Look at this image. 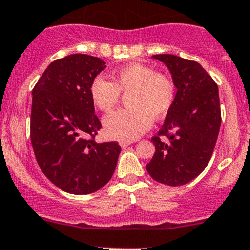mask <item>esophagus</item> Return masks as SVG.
I'll list each match as a JSON object with an SVG mask.
<instances>
[{
    "instance_id": "1",
    "label": "esophagus",
    "mask_w": 250,
    "mask_h": 250,
    "mask_svg": "<svg viewBox=\"0 0 250 250\" xmlns=\"http://www.w3.org/2000/svg\"><path fill=\"white\" fill-rule=\"evenodd\" d=\"M120 145H121V147H122V148H125V147H128V146L130 145V141H121Z\"/></svg>"
}]
</instances>
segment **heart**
<instances>
[{
	"instance_id": "heart-1",
	"label": "heart",
	"mask_w": 250,
	"mask_h": 250,
	"mask_svg": "<svg viewBox=\"0 0 250 250\" xmlns=\"http://www.w3.org/2000/svg\"><path fill=\"white\" fill-rule=\"evenodd\" d=\"M121 93L128 94V107L104 118L105 133L120 141L138 139L150 129L152 118L161 120L167 115L175 98L170 78L143 64H129L117 70L112 74V82L97 76L89 85L93 104L105 112L117 105Z\"/></svg>"
}]
</instances>
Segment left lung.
I'll return each mask as SVG.
<instances>
[{
    "mask_svg": "<svg viewBox=\"0 0 250 250\" xmlns=\"http://www.w3.org/2000/svg\"><path fill=\"white\" fill-rule=\"evenodd\" d=\"M152 58L168 67L176 94L162 128L151 139L156 152L146 169L158 183L185 185L203 172L215 147L221 125L218 85L197 62L172 54Z\"/></svg>",
    "mask_w": 250,
    "mask_h": 250,
    "instance_id": "obj_1",
    "label": "left lung"
}]
</instances>
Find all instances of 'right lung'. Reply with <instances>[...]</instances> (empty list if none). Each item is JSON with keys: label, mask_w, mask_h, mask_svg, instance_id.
I'll list each match as a JSON object with an SVG mask.
<instances>
[{"label": "right lung", "mask_w": 250, "mask_h": 250, "mask_svg": "<svg viewBox=\"0 0 250 250\" xmlns=\"http://www.w3.org/2000/svg\"><path fill=\"white\" fill-rule=\"evenodd\" d=\"M104 60L71 54L50 62L32 89L30 137L44 175L65 192L88 195L106 185L117 165V141L98 144L102 128L89 95Z\"/></svg>", "instance_id": "1"}]
</instances>
